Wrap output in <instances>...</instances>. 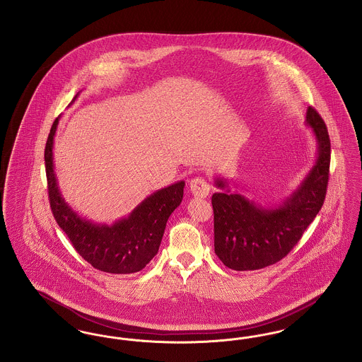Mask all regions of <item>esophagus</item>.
Returning <instances> with one entry per match:
<instances>
[{
	"mask_svg": "<svg viewBox=\"0 0 362 362\" xmlns=\"http://www.w3.org/2000/svg\"><path fill=\"white\" fill-rule=\"evenodd\" d=\"M189 189L197 198H206L210 191V185L204 177H194L189 182Z\"/></svg>",
	"mask_w": 362,
	"mask_h": 362,
	"instance_id": "34e87169",
	"label": "esophagus"
}]
</instances>
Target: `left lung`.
<instances>
[{
	"label": "left lung",
	"mask_w": 362,
	"mask_h": 362,
	"mask_svg": "<svg viewBox=\"0 0 362 362\" xmlns=\"http://www.w3.org/2000/svg\"><path fill=\"white\" fill-rule=\"evenodd\" d=\"M305 122L313 129L317 158L282 205L264 209L240 194H230L224 179H216V186L226 191L211 197L214 252L226 267L236 272L258 270L285 258L323 206L329 175V136L313 107H308Z\"/></svg>",
	"instance_id": "8db88e82"
}]
</instances>
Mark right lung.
<instances>
[{"label":"right lung","instance_id":"1","mask_svg":"<svg viewBox=\"0 0 362 362\" xmlns=\"http://www.w3.org/2000/svg\"><path fill=\"white\" fill-rule=\"evenodd\" d=\"M57 124L58 118L52 123L45 148L49 201L57 224L66 233L74 250L95 269L111 274L137 273L157 254L167 221L183 199L185 182L156 191L129 217L111 226L86 221L71 210L57 186L52 163Z\"/></svg>","mask_w":362,"mask_h":362}]
</instances>
